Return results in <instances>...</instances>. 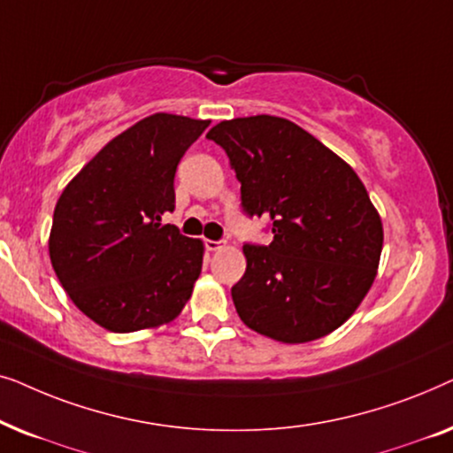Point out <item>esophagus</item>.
<instances>
[{
  "instance_id": "obj_1",
  "label": "esophagus",
  "mask_w": 453,
  "mask_h": 453,
  "mask_svg": "<svg viewBox=\"0 0 453 453\" xmlns=\"http://www.w3.org/2000/svg\"><path fill=\"white\" fill-rule=\"evenodd\" d=\"M203 245H206V250H208V251H219L220 247H222L220 241H212V239H206V241H203Z\"/></svg>"
}]
</instances>
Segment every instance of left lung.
Returning <instances> with one entry per match:
<instances>
[{
	"instance_id": "8db88e82",
	"label": "left lung",
	"mask_w": 453,
	"mask_h": 453,
	"mask_svg": "<svg viewBox=\"0 0 453 453\" xmlns=\"http://www.w3.org/2000/svg\"><path fill=\"white\" fill-rule=\"evenodd\" d=\"M206 138L231 160L243 212L270 219L274 234L243 245L247 270L231 288L239 318L278 342L327 336L357 311L380 265L383 226L363 181L282 117L220 121Z\"/></svg>"
}]
</instances>
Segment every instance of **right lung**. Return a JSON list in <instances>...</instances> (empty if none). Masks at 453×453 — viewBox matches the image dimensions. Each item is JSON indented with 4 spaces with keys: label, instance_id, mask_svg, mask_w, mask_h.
Here are the masks:
<instances>
[{
    "label": "right lung",
    "instance_id": "obj_1",
    "mask_svg": "<svg viewBox=\"0 0 453 453\" xmlns=\"http://www.w3.org/2000/svg\"><path fill=\"white\" fill-rule=\"evenodd\" d=\"M210 121L154 113L117 135L67 183L49 256L80 311L111 332L169 324L189 301L203 243L160 225L175 210L179 160Z\"/></svg>",
    "mask_w": 453,
    "mask_h": 453
}]
</instances>
